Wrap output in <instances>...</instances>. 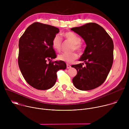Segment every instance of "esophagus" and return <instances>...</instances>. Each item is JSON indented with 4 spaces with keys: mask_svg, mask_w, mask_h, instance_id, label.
Here are the masks:
<instances>
[{
    "mask_svg": "<svg viewBox=\"0 0 129 129\" xmlns=\"http://www.w3.org/2000/svg\"><path fill=\"white\" fill-rule=\"evenodd\" d=\"M71 67V66L70 65H68V64H67V69H69V68H70Z\"/></svg>",
    "mask_w": 129,
    "mask_h": 129,
    "instance_id": "obj_1",
    "label": "esophagus"
}]
</instances>
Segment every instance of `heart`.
<instances>
[{"label": "heart", "instance_id": "1", "mask_svg": "<svg viewBox=\"0 0 129 129\" xmlns=\"http://www.w3.org/2000/svg\"><path fill=\"white\" fill-rule=\"evenodd\" d=\"M66 39L73 44L72 47V50H76L79 52H81L82 47L81 44V39L80 37L72 31L66 32L63 34ZM62 45V40L60 35H56L52 40V46L53 48L57 51H60L61 49ZM78 55L76 52L71 53H63L59 54L58 58L60 60L64 61L67 63H70L77 59Z\"/></svg>", "mask_w": 129, "mask_h": 129}]
</instances>
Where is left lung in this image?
<instances>
[{"label": "left lung", "mask_w": 129, "mask_h": 129, "mask_svg": "<svg viewBox=\"0 0 129 129\" xmlns=\"http://www.w3.org/2000/svg\"><path fill=\"white\" fill-rule=\"evenodd\" d=\"M84 40L86 47L80 61L73 65L77 75L73 78L74 86L80 90L95 89L105 82L113 62L114 45L112 38L103 27L95 23H88L71 29Z\"/></svg>", "instance_id": "8db88e82"}]
</instances>
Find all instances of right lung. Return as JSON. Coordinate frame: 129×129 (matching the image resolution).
Here are the masks:
<instances>
[{
	"mask_svg": "<svg viewBox=\"0 0 129 129\" xmlns=\"http://www.w3.org/2000/svg\"><path fill=\"white\" fill-rule=\"evenodd\" d=\"M59 31L53 26L35 22L19 39L18 65L25 80L35 89L51 88L56 82L57 72L66 68L63 61H51L57 57L52 40Z\"/></svg>",
	"mask_w": 129,
	"mask_h": 129,
	"instance_id": "obj_1",
	"label": "right lung"
}]
</instances>
